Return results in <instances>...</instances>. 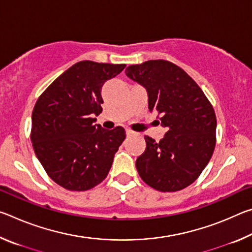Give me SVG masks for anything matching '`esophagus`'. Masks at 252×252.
Wrapping results in <instances>:
<instances>
[{
    "label": "esophagus",
    "mask_w": 252,
    "mask_h": 252,
    "mask_svg": "<svg viewBox=\"0 0 252 252\" xmlns=\"http://www.w3.org/2000/svg\"><path fill=\"white\" fill-rule=\"evenodd\" d=\"M126 135H127V136H130V135H133V134H135V132H134V131H132V130H130V129H126Z\"/></svg>",
    "instance_id": "obj_1"
}]
</instances>
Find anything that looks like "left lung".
I'll use <instances>...</instances> for the list:
<instances>
[{
  "mask_svg": "<svg viewBox=\"0 0 252 252\" xmlns=\"http://www.w3.org/2000/svg\"><path fill=\"white\" fill-rule=\"evenodd\" d=\"M127 78L146 89L150 112L161 114L167 129L159 142L146 135V150L135 161L142 180L162 192L193 183L216 146L217 119L201 89L181 67L150 60L126 69Z\"/></svg>",
  "mask_w": 252,
  "mask_h": 252,
  "instance_id": "obj_1",
  "label": "left lung"
}]
</instances>
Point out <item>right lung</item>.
<instances>
[{"label": "right lung", "instance_id": "1", "mask_svg": "<svg viewBox=\"0 0 252 252\" xmlns=\"http://www.w3.org/2000/svg\"><path fill=\"white\" fill-rule=\"evenodd\" d=\"M126 64L81 61L42 93L32 112L31 141L49 177L71 191H84L108 176L126 131L95 125L101 89Z\"/></svg>", "mask_w": 252, "mask_h": 252}]
</instances>
